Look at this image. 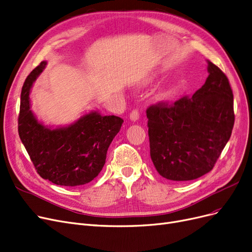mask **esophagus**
I'll return each mask as SVG.
<instances>
[{
    "instance_id": "esophagus-1",
    "label": "esophagus",
    "mask_w": 252,
    "mask_h": 252,
    "mask_svg": "<svg viewBox=\"0 0 252 252\" xmlns=\"http://www.w3.org/2000/svg\"><path fill=\"white\" fill-rule=\"evenodd\" d=\"M129 119H131V121H133V123H136V121L139 119V112L137 110H133L131 112V114H129Z\"/></svg>"
}]
</instances>
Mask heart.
<instances>
[{"instance_id": "heart-1", "label": "heart", "mask_w": 252, "mask_h": 252, "mask_svg": "<svg viewBox=\"0 0 252 252\" xmlns=\"http://www.w3.org/2000/svg\"><path fill=\"white\" fill-rule=\"evenodd\" d=\"M150 82H153V78L147 80V83H150ZM173 94H174V89L171 88V87H168V88L162 89V90L159 92V94H158V97H159L160 99H168V98H170Z\"/></svg>"}]
</instances>
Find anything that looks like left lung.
Listing matches in <instances>:
<instances>
[{
  "label": "left lung",
  "instance_id": "obj_1",
  "mask_svg": "<svg viewBox=\"0 0 252 252\" xmlns=\"http://www.w3.org/2000/svg\"><path fill=\"white\" fill-rule=\"evenodd\" d=\"M209 77L192 97L146 110L151 158L170 181H192L210 172L235 124L234 94L227 77L208 61Z\"/></svg>",
  "mask_w": 252,
  "mask_h": 252
}]
</instances>
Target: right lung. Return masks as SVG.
I'll use <instances>...</instances> for the list:
<instances>
[{"instance_id":"1","label":"right lung","mask_w":252,"mask_h":252,"mask_svg":"<svg viewBox=\"0 0 252 252\" xmlns=\"http://www.w3.org/2000/svg\"><path fill=\"white\" fill-rule=\"evenodd\" d=\"M45 65L42 61L34 68L23 85L18 135L42 179L65 187L85 185L101 171L108 148L124 120L91 111L68 126H44L31 110L30 92Z\"/></svg>"}]
</instances>
